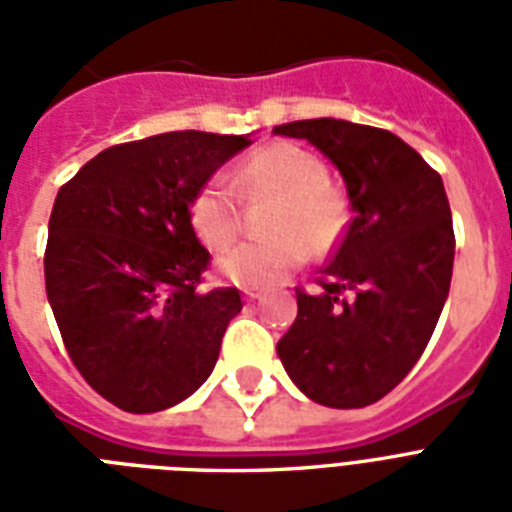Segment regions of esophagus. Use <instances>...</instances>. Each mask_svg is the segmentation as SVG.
<instances>
[{"mask_svg": "<svg viewBox=\"0 0 512 512\" xmlns=\"http://www.w3.org/2000/svg\"><path fill=\"white\" fill-rule=\"evenodd\" d=\"M260 297H263L260 289H244V300H249V303H255V300H260Z\"/></svg>", "mask_w": 512, "mask_h": 512, "instance_id": "34e87169", "label": "esophagus"}]
</instances>
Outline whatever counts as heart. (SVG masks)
<instances>
[{
    "mask_svg": "<svg viewBox=\"0 0 512 512\" xmlns=\"http://www.w3.org/2000/svg\"><path fill=\"white\" fill-rule=\"evenodd\" d=\"M236 183L247 193H279L271 239L241 241L217 260V271L236 287L265 289L279 284L311 255L335 244L345 225V201L327 183L319 156L295 146L273 143L249 156L236 170ZM191 228L209 249L228 247L241 228L236 188L225 175L209 177L191 201Z\"/></svg>",
    "mask_w": 512,
    "mask_h": 512,
    "instance_id": "heart-1",
    "label": "heart"
}]
</instances>
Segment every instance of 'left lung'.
<instances>
[{"label": "left lung", "instance_id": "obj_1", "mask_svg": "<svg viewBox=\"0 0 512 512\" xmlns=\"http://www.w3.org/2000/svg\"><path fill=\"white\" fill-rule=\"evenodd\" d=\"M273 132L319 148L340 170L353 209L321 292H297V319L276 353L311 401L361 409L412 372L444 311L454 265L444 183L388 130L303 119Z\"/></svg>", "mask_w": 512, "mask_h": 512}]
</instances>
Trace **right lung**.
<instances>
[{"mask_svg": "<svg viewBox=\"0 0 512 512\" xmlns=\"http://www.w3.org/2000/svg\"><path fill=\"white\" fill-rule=\"evenodd\" d=\"M247 135L164 132L100 151L52 204L47 300L74 366L132 414L170 409L217 364L236 287L199 292L209 252L191 201Z\"/></svg>", "mask_w": 512, "mask_h": 512, "instance_id": "obj_1", "label": "right lung"}]
</instances>
